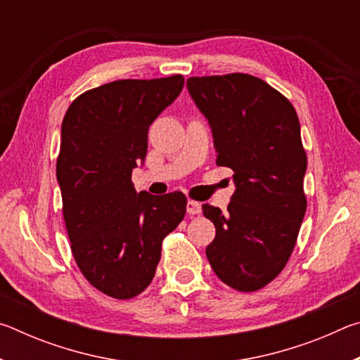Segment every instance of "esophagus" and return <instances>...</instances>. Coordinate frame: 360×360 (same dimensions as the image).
<instances>
[{"mask_svg":"<svg viewBox=\"0 0 360 360\" xmlns=\"http://www.w3.org/2000/svg\"><path fill=\"white\" fill-rule=\"evenodd\" d=\"M187 212L188 214H200V212H202V205H200L198 202H195V200H188Z\"/></svg>","mask_w":360,"mask_h":360,"instance_id":"obj_1","label":"esophagus"}]
</instances>
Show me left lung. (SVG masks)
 <instances>
[{"mask_svg": "<svg viewBox=\"0 0 360 360\" xmlns=\"http://www.w3.org/2000/svg\"><path fill=\"white\" fill-rule=\"evenodd\" d=\"M187 89L211 125L216 165L233 169L236 186L225 214L203 205L216 227L206 257L230 288L259 290L288 264L307 211L300 122L283 94L251 75L188 77Z\"/></svg>", "mask_w": 360, "mask_h": 360, "instance_id": "8db88e82", "label": "left lung"}]
</instances>
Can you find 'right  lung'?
I'll return each instance as SVG.
<instances>
[{
	"label": "right lung",
	"instance_id": "right-lung-1",
	"mask_svg": "<svg viewBox=\"0 0 360 360\" xmlns=\"http://www.w3.org/2000/svg\"><path fill=\"white\" fill-rule=\"evenodd\" d=\"M182 87L181 75L122 79L79 95L65 114L57 179L71 252L84 278L119 300L150 284L163 238L186 214L182 192L138 193L131 182L149 125Z\"/></svg>",
	"mask_w": 360,
	"mask_h": 360
}]
</instances>
